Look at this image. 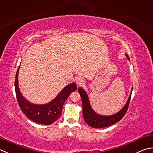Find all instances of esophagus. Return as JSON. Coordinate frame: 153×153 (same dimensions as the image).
Returning <instances> with one entry per match:
<instances>
[{
    "label": "esophagus",
    "mask_w": 153,
    "mask_h": 153,
    "mask_svg": "<svg viewBox=\"0 0 153 153\" xmlns=\"http://www.w3.org/2000/svg\"><path fill=\"white\" fill-rule=\"evenodd\" d=\"M76 82L77 85H81L83 82V80L82 78H81V77H77V78H76Z\"/></svg>",
    "instance_id": "obj_1"
}]
</instances>
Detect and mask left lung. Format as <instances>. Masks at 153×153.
<instances>
[{"mask_svg": "<svg viewBox=\"0 0 153 153\" xmlns=\"http://www.w3.org/2000/svg\"><path fill=\"white\" fill-rule=\"evenodd\" d=\"M126 56L127 57V59L129 60L128 56L126 54ZM132 90H131V92H132ZM78 92L80 94L81 98H82L83 119H84L85 121L89 126L94 128H103L109 127L110 125H112L115 124V123L120 121L127 111L131 97V93L127 101V103L125 104V105L118 113H117L113 115L103 116L97 114V113H95L93 110L90 105V103H89L88 95H87L86 92L82 88H79L78 89Z\"/></svg>", "mask_w": 153, "mask_h": 153, "instance_id": "8db88e82", "label": "left lung"}]
</instances>
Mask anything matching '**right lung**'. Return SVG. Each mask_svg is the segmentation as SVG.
Wrapping results in <instances>:
<instances>
[{
	"label": "right lung",
	"mask_w": 153,
	"mask_h": 153,
	"mask_svg": "<svg viewBox=\"0 0 153 153\" xmlns=\"http://www.w3.org/2000/svg\"><path fill=\"white\" fill-rule=\"evenodd\" d=\"M20 65L15 77L14 85L17 101L20 109L27 117L37 123L42 125L52 124L61 116L63 105L71 93L77 89L76 84L72 83L65 87L57 97L50 103L44 105L33 104L22 96L19 88L18 76Z\"/></svg>",
	"instance_id": "obj_1"
}]
</instances>
